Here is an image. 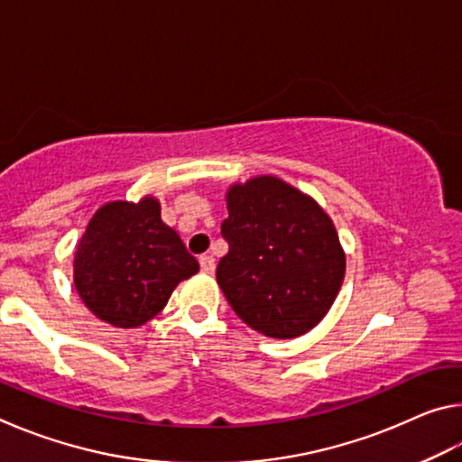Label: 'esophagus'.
<instances>
[{
    "label": "esophagus",
    "mask_w": 462,
    "mask_h": 462,
    "mask_svg": "<svg viewBox=\"0 0 462 462\" xmlns=\"http://www.w3.org/2000/svg\"><path fill=\"white\" fill-rule=\"evenodd\" d=\"M199 267H201L203 273H208V275H212V273L216 271V261L212 259V256L203 254V256H199Z\"/></svg>",
    "instance_id": "1"
}]
</instances>
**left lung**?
Wrapping results in <instances>:
<instances>
[{
    "instance_id": "8db88e82",
    "label": "left lung",
    "mask_w": 462,
    "mask_h": 462,
    "mask_svg": "<svg viewBox=\"0 0 462 462\" xmlns=\"http://www.w3.org/2000/svg\"><path fill=\"white\" fill-rule=\"evenodd\" d=\"M228 254L216 279L236 316L269 338H297L322 322L338 295L346 254L324 208L275 175L226 191Z\"/></svg>"
}]
</instances>
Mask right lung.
<instances>
[{
	"label": "right lung",
	"mask_w": 462,
	"mask_h": 462,
	"mask_svg": "<svg viewBox=\"0 0 462 462\" xmlns=\"http://www.w3.org/2000/svg\"><path fill=\"white\" fill-rule=\"evenodd\" d=\"M199 271L179 234L161 220L154 195L109 201L85 228L73 259V283L93 316L138 328L167 306L181 281Z\"/></svg>",
	"instance_id": "1"
}]
</instances>
